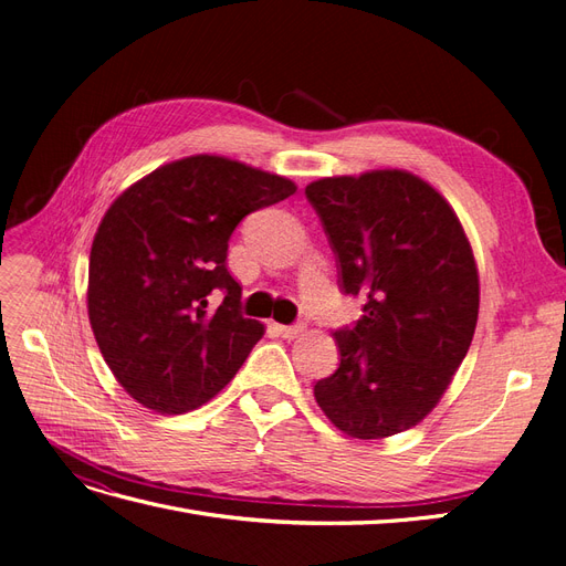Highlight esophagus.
Here are the masks:
<instances>
[{
  "instance_id": "obj_1",
  "label": "esophagus",
  "mask_w": 566,
  "mask_h": 566,
  "mask_svg": "<svg viewBox=\"0 0 566 566\" xmlns=\"http://www.w3.org/2000/svg\"><path fill=\"white\" fill-rule=\"evenodd\" d=\"M273 331H276L285 339H295L304 333V325H279V323H273Z\"/></svg>"
}]
</instances>
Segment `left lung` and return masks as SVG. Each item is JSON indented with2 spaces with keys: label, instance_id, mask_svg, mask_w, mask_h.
<instances>
[{
  "label": "left lung",
  "instance_id": "left-lung-1",
  "mask_svg": "<svg viewBox=\"0 0 566 566\" xmlns=\"http://www.w3.org/2000/svg\"><path fill=\"white\" fill-rule=\"evenodd\" d=\"M364 316L335 333L339 368L314 385L354 439L416 427L449 389L479 316V271L458 214L406 169L323 177L304 188Z\"/></svg>",
  "mask_w": 566,
  "mask_h": 566
}]
</instances>
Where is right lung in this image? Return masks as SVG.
I'll use <instances>...</instances> for the list:
<instances>
[{"mask_svg": "<svg viewBox=\"0 0 566 566\" xmlns=\"http://www.w3.org/2000/svg\"><path fill=\"white\" fill-rule=\"evenodd\" d=\"M295 191L281 175L202 153L153 169L113 200L92 243L87 312L132 399L179 416L233 380L264 323L238 310L229 238L245 214ZM212 289L226 293L217 311Z\"/></svg>", "mask_w": 566, "mask_h": 566, "instance_id": "obj_1", "label": "right lung"}]
</instances>
